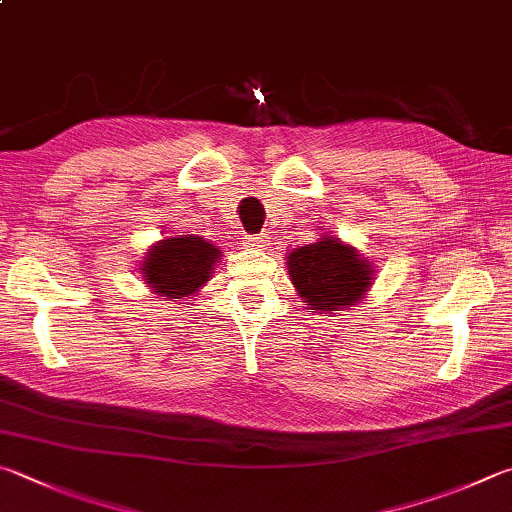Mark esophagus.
I'll return each mask as SVG.
<instances>
[{
    "label": "esophagus",
    "instance_id": "1",
    "mask_svg": "<svg viewBox=\"0 0 512 512\" xmlns=\"http://www.w3.org/2000/svg\"><path fill=\"white\" fill-rule=\"evenodd\" d=\"M266 241H268V237H266V235H257V237H246V246H248L250 250H262V248L266 246Z\"/></svg>",
    "mask_w": 512,
    "mask_h": 512
}]
</instances>
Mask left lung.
Instances as JSON below:
<instances>
[{
    "mask_svg": "<svg viewBox=\"0 0 512 512\" xmlns=\"http://www.w3.org/2000/svg\"><path fill=\"white\" fill-rule=\"evenodd\" d=\"M286 266L297 295L318 313L347 309L360 302L374 280L369 259L327 232L313 244L291 250Z\"/></svg>",
    "mask_w": 512,
    "mask_h": 512,
    "instance_id": "8db88e82",
    "label": "left lung"
}]
</instances>
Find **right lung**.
Wrapping results in <instances>:
<instances>
[{
    "instance_id": "1",
    "label": "right lung",
    "mask_w": 512,
    "mask_h": 512,
    "mask_svg": "<svg viewBox=\"0 0 512 512\" xmlns=\"http://www.w3.org/2000/svg\"><path fill=\"white\" fill-rule=\"evenodd\" d=\"M221 250L199 235L161 239L143 257L138 273L163 300H185L210 280Z\"/></svg>"
}]
</instances>
